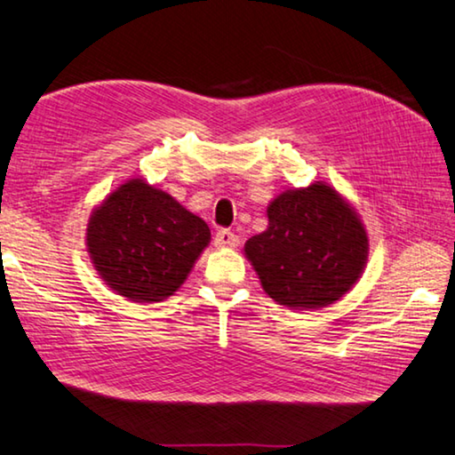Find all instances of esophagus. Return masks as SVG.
<instances>
[{
	"instance_id": "34e87169",
	"label": "esophagus",
	"mask_w": 455,
	"mask_h": 455,
	"mask_svg": "<svg viewBox=\"0 0 455 455\" xmlns=\"http://www.w3.org/2000/svg\"><path fill=\"white\" fill-rule=\"evenodd\" d=\"M238 243H241L238 236L228 228H222L214 235V246H217V249H236Z\"/></svg>"
}]
</instances>
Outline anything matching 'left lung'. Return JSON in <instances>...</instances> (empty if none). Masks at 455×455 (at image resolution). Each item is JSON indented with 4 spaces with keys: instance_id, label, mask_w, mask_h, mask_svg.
<instances>
[{
    "instance_id": "8db88e82",
    "label": "left lung",
    "mask_w": 455,
    "mask_h": 455,
    "mask_svg": "<svg viewBox=\"0 0 455 455\" xmlns=\"http://www.w3.org/2000/svg\"><path fill=\"white\" fill-rule=\"evenodd\" d=\"M268 227L244 244L260 284L280 307L324 308L358 283L368 233L356 209L324 180L288 188L267 209Z\"/></svg>"
}]
</instances>
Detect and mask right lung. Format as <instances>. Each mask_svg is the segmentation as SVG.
Wrapping results in <instances>:
<instances>
[{
	"label": "right lung",
	"instance_id": "right-lung-1",
	"mask_svg": "<svg viewBox=\"0 0 455 455\" xmlns=\"http://www.w3.org/2000/svg\"><path fill=\"white\" fill-rule=\"evenodd\" d=\"M209 243L211 228L201 217L143 179H129L107 195L85 233L97 275L133 302L175 294Z\"/></svg>",
	"mask_w": 455,
	"mask_h": 455
}]
</instances>
